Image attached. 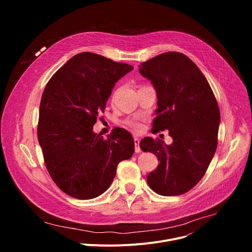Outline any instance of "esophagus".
Segmentation results:
<instances>
[{
    "label": "esophagus",
    "instance_id": "esophagus-1",
    "mask_svg": "<svg viewBox=\"0 0 252 252\" xmlns=\"http://www.w3.org/2000/svg\"><path fill=\"white\" fill-rule=\"evenodd\" d=\"M134 151H135V153L137 154V153H140V148H139V138H137V137H134Z\"/></svg>",
    "mask_w": 252,
    "mask_h": 252
}]
</instances>
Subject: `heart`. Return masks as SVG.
<instances>
[{"instance_id": "heart-1", "label": "heart", "mask_w": 252, "mask_h": 252, "mask_svg": "<svg viewBox=\"0 0 252 252\" xmlns=\"http://www.w3.org/2000/svg\"><path fill=\"white\" fill-rule=\"evenodd\" d=\"M127 126L133 129L135 132H139L142 130L143 126H142V121L140 119H132V120H128L126 122Z\"/></svg>"}]
</instances>
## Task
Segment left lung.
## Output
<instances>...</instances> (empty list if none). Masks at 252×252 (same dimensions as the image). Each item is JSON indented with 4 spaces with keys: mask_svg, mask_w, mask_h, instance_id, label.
Wrapping results in <instances>:
<instances>
[{
    "mask_svg": "<svg viewBox=\"0 0 252 252\" xmlns=\"http://www.w3.org/2000/svg\"><path fill=\"white\" fill-rule=\"evenodd\" d=\"M138 69L158 95L153 130L167 129L173 140L169 146L149 136L140 141V149L159 161L147 182L158 194H184L202 178L217 151L220 124L217 98L197 65L182 53L160 54Z\"/></svg>",
    "mask_w": 252,
    "mask_h": 252,
    "instance_id": "1",
    "label": "left lung"
}]
</instances>
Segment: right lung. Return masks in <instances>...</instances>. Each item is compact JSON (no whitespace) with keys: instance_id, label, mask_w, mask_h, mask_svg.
<instances>
[{"instance_id":"right-lung-1","label":"right lung","mask_w":252,"mask_h":252,"mask_svg":"<svg viewBox=\"0 0 252 252\" xmlns=\"http://www.w3.org/2000/svg\"><path fill=\"white\" fill-rule=\"evenodd\" d=\"M133 69L94 53L69 59L47 84L40 104L38 139L58 188L92 199L112 185L118 164L131 158L134 142L121 127L107 138L93 131L116 83Z\"/></svg>"}]
</instances>
